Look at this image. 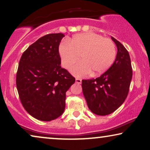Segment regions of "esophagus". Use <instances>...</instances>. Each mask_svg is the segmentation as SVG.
<instances>
[{"label":"esophagus","instance_id":"34e87169","mask_svg":"<svg viewBox=\"0 0 150 150\" xmlns=\"http://www.w3.org/2000/svg\"><path fill=\"white\" fill-rule=\"evenodd\" d=\"M76 83L78 84H81L82 83V80L80 79H76Z\"/></svg>","mask_w":150,"mask_h":150}]
</instances>
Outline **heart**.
Masks as SVG:
<instances>
[{
    "label": "heart",
    "mask_w": 150,
    "mask_h": 150,
    "mask_svg": "<svg viewBox=\"0 0 150 150\" xmlns=\"http://www.w3.org/2000/svg\"><path fill=\"white\" fill-rule=\"evenodd\" d=\"M58 52L61 65L65 69H69L81 56L83 61L71 69L74 75L80 77L92 71L93 75H99L107 70L115 59L116 47L110 39L93 33H84L61 42Z\"/></svg>",
    "instance_id": "heart-1"
}]
</instances>
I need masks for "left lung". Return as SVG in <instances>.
Listing matches in <instances>:
<instances>
[{
    "instance_id": "left-lung-1",
    "label": "left lung",
    "mask_w": 150,
    "mask_h": 150,
    "mask_svg": "<svg viewBox=\"0 0 150 150\" xmlns=\"http://www.w3.org/2000/svg\"><path fill=\"white\" fill-rule=\"evenodd\" d=\"M111 39L117 48L113 64L97 79L82 81L83 95L88 107L98 115L112 113L124 103L132 77L128 50L119 41L112 37Z\"/></svg>"
}]
</instances>
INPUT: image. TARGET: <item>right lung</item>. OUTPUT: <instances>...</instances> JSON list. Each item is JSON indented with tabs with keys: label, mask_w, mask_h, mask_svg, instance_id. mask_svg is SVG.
<instances>
[{
	"label": "right lung",
	"mask_w": 150,
	"mask_h": 150,
	"mask_svg": "<svg viewBox=\"0 0 150 150\" xmlns=\"http://www.w3.org/2000/svg\"><path fill=\"white\" fill-rule=\"evenodd\" d=\"M63 33L48 34L30 45L22 54L16 74L21 103L37 120L50 122L63 114L65 93L75 83L61 68L58 48Z\"/></svg>",
	"instance_id": "right-lung-1"
}]
</instances>
